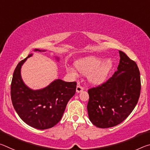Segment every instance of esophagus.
I'll list each match as a JSON object with an SVG mask.
<instances>
[{
	"label": "esophagus",
	"mask_w": 150,
	"mask_h": 150,
	"mask_svg": "<svg viewBox=\"0 0 150 150\" xmlns=\"http://www.w3.org/2000/svg\"><path fill=\"white\" fill-rule=\"evenodd\" d=\"M83 91V87L82 86H81L79 84H78L77 86V88H76V91H77V93H79Z\"/></svg>",
	"instance_id": "34e87169"
}]
</instances>
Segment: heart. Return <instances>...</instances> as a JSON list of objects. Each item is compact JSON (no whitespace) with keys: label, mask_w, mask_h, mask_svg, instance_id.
Here are the masks:
<instances>
[{"label":"heart","mask_w":150,"mask_h":150,"mask_svg":"<svg viewBox=\"0 0 150 150\" xmlns=\"http://www.w3.org/2000/svg\"><path fill=\"white\" fill-rule=\"evenodd\" d=\"M104 59L101 57L89 56L81 59L76 63L77 69L84 75L88 74V80L93 84H100L105 81L112 67L111 59ZM67 71L73 75H77L75 70L68 67Z\"/></svg>","instance_id":"obj_1"}]
</instances>
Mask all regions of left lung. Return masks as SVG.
Here are the masks:
<instances>
[{
  "label": "left lung",
  "mask_w": 150,
  "mask_h": 150,
  "mask_svg": "<svg viewBox=\"0 0 150 150\" xmlns=\"http://www.w3.org/2000/svg\"><path fill=\"white\" fill-rule=\"evenodd\" d=\"M117 71L101 85L89 88L88 115L94 125L107 128L123 122L135 108L140 95L139 71L135 62L119 51Z\"/></svg>",
  "instance_id": "obj_1"
}]
</instances>
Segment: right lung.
Instances as JSON below:
<instances>
[{
    "label": "right lung",
    "mask_w": 150,
    "mask_h": 150,
    "mask_svg": "<svg viewBox=\"0 0 150 150\" xmlns=\"http://www.w3.org/2000/svg\"><path fill=\"white\" fill-rule=\"evenodd\" d=\"M32 55L29 54L19 62L14 70L11 87V100L15 110L25 123L33 128L45 130L54 127L62 119L68 101L75 95L77 83L56 79L42 89L30 88L22 81L20 71L24 63Z\"/></svg>",
    "instance_id": "1"
}]
</instances>
